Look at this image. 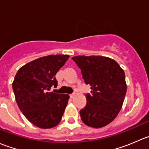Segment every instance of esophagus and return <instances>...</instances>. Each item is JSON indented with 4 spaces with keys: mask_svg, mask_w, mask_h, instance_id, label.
Here are the masks:
<instances>
[{
    "mask_svg": "<svg viewBox=\"0 0 149 149\" xmlns=\"http://www.w3.org/2000/svg\"><path fill=\"white\" fill-rule=\"evenodd\" d=\"M75 95H76V93H73V94H70V98H73V97H74Z\"/></svg>",
    "mask_w": 149,
    "mask_h": 149,
    "instance_id": "34e87169",
    "label": "esophagus"
}]
</instances>
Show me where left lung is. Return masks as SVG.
I'll return each mask as SVG.
<instances>
[{
    "label": "left lung",
    "mask_w": 149,
    "mask_h": 149,
    "mask_svg": "<svg viewBox=\"0 0 149 149\" xmlns=\"http://www.w3.org/2000/svg\"><path fill=\"white\" fill-rule=\"evenodd\" d=\"M81 69L84 83L91 87L86 104L80 110L84 124L106 126L120 111L127 91L124 70L114 60L103 56L79 55L72 58Z\"/></svg>",
    "instance_id": "left-lung-1"
}]
</instances>
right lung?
Returning a JSON list of instances; mask_svg holds the SVG:
<instances>
[{
  "instance_id": "obj_1",
  "label": "right lung",
  "mask_w": 149,
  "mask_h": 149,
  "mask_svg": "<svg viewBox=\"0 0 149 149\" xmlns=\"http://www.w3.org/2000/svg\"><path fill=\"white\" fill-rule=\"evenodd\" d=\"M69 55H47L22 66L12 84L16 103L26 119L37 127L52 128L59 124L69 95L50 92L56 87L55 75Z\"/></svg>"
}]
</instances>
